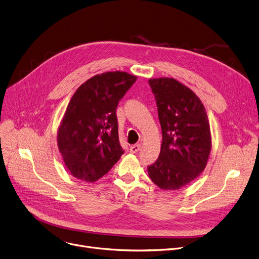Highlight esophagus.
<instances>
[{
  "label": "esophagus",
  "mask_w": 259,
  "mask_h": 259,
  "mask_svg": "<svg viewBox=\"0 0 259 259\" xmlns=\"http://www.w3.org/2000/svg\"><path fill=\"white\" fill-rule=\"evenodd\" d=\"M140 148H141V145H140V144H135V145L131 146L130 150H131V153H133V154H136V153H138V151H139V149H140Z\"/></svg>",
  "instance_id": "obj_1"
}]
</instances>
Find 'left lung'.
<instances>
[{
	"label": "left lung",
	"mask_w": 259,
	"mask_h": 259,
	"mask_svg": "<svg viewBox=\"0 0 259 259\" xmlns=\"http://www.w3.org/2000/svg\"><path fill=\"white\" fill-rule=\"evenodd\" d=\"M162 128L158 160L147 167L163 190H177L205 169L211 150L210 126L204 105L190 89L174 78L149 79Z\"/></svg>",
	"instance_id": "left-lung-1"
}]
</instances>
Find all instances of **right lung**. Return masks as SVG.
I'll list each match as a JSON object with an SVG mask.
<instances>
[{
    "label": "right lung",
    "mask_w": 259,
    "mask_h": 259,
    "mask_svg": "<svg viewBox=\"0 0 259 259\" xmlns=\"http://www.w3.org/2000/svg\"><path fill=\"white\" fill-rule=\"evenodd\" d=\"M136 80L126 72H106L90 78L74 93L58 130L57 143L75 178L95 182L124 153L116 111Z\"/></svg>",
    "instance_id": "add662e5"
}]
</instances>
